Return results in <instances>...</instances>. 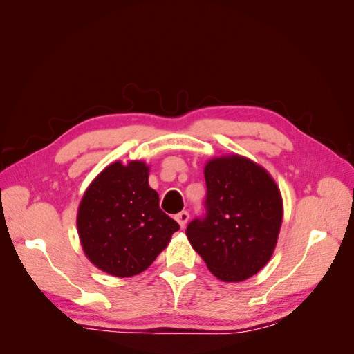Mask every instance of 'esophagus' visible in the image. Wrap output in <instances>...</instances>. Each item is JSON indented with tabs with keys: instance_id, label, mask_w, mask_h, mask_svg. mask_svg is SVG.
Here are the masks:
<instances>
[{
	"instance_id": "1",
	"label": "esophagus",
	"mask_w": 354,
	"mask_h": 354,
	"mask_svg": "<svg viewBox=\"0 0 354 354\" xmlns=\"http://www.w3.org/2000/svg\"><path fill=\"white\" fill-rule=\"evenodd\" d=\"M176 220H177V223L180 224V227H185L186 224H187V221H189V212H187V211L178 212L177 216H176Z\"/></svg>"
}]
</instances>
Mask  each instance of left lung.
I'll return each instance as SVG.
<instances>
[{
	"instance_id": "obj_1",
	"label": "left lung",
	"mask_w": 354,
	"mask_h": 354,
	"mask_svg": "<svg viewBox=\"0 0 354 354\" xmlns=\"http://www.w3.org/2000/svg\"><path fill=\"white\" fill-rule=\"evenodd\" d=\"M203 174L205 214L187 224V238L218 279H248L273 254L282 224L281 192L264 168L239 155L209 160Z\"/></svg>"
}]
</instances>
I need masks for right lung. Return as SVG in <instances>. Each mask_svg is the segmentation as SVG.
I'll return each instance as SVG.
<instances>
[{
  "label": "right lung",
  "instance_id": "add662e5",
  "mask_svg": "<svg viewBox=\"0 0 354 354\" xmlns=\"http://www.w3.org/2000/svg\"><path fill=\"white\" fill-rule=\"evenodd\" d=\"M142 160L104 168L78 209L82 250L100 270L128 277L142 273L168 245L178 223L159 208Z\"/></svg>",
  "mask_w": 354,
  "mask_h": 354
}]
</instances>
